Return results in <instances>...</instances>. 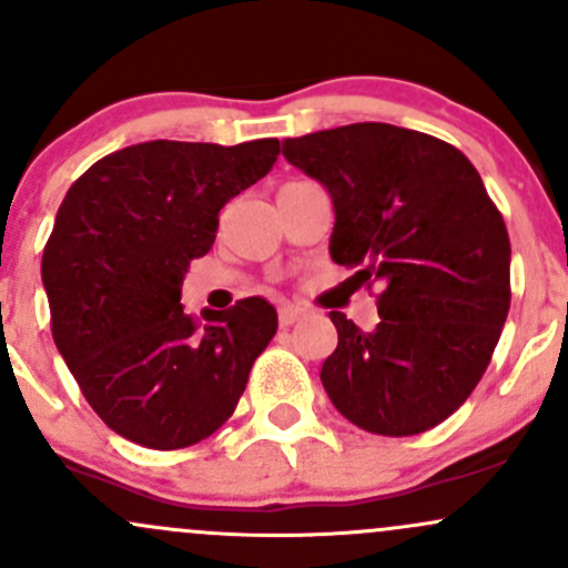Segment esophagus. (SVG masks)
<instances>
[{
    "mask_svg": "<svg viewBox=\"0 0 568 568\" xmlns=\"http://www.w3.org/2000/svg\"><path fill=\"white\" fill-rule=\"evenodd\" d=\"M277 313H280V326H283V329H288V326H294L296 321H302L304 315H307V310L294 307V304H283Z\"/></svg>",
    "mask_w": 568,
    "mask_h": 568,
    "instance_id": "esophagus-1",
    "label": "esophagus"
}]
</instances>
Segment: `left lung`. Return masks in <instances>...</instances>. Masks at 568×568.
<instances>
[{"label":"left lung","instance_id":"obj_1","mask_svg":"<svg viewBox=\"0 0 568 568\" xmlns=\"http://www.w3.org/2000/svg\"><path fill=\"white\" fill-rule=\"evenodd\" d=\"M332 195V261L378 285V326L329 313L321 367L334 408L375 435L440 425L485 375L511 304V244L479 171L452 143L384 122L285 139Z\"/></svg>","mask_w":568,"mask_h":568}]
</instances>
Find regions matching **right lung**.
<instances>
[{
    "label": "right lung",
    "instance_id": "add662e5",
    "mask_svg": "<svg viewBox=\"0 0 568 568\" xmlns=\"http://www.w3.org/2000/svg\"><path fill=\"white\" fill-rule=\"evenodd\" d=\"M277 139L146 141L105 154L70 184L43 250L51 334L113 433L184 449L234 414L277 332L258 296L184 313L190 261L212 250L220 209L272 171Z\"/></svg>",
    "mask_w": 568,
    "mask_h": 568
}]
</instances>
